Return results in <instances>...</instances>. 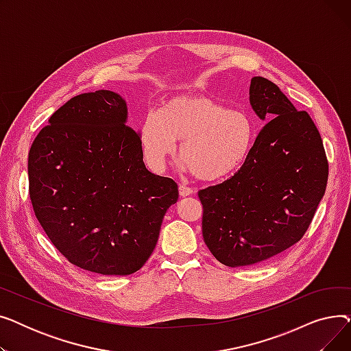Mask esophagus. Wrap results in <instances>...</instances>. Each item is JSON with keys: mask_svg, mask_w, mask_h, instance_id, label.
<instances>
[{"mask_svg": "<svg viewBox=\"0 0 351 351\" xmlns=\"http://www.w3.org/2000/svg\"><path fill=\"white\" fill-rule=\"evenodd\" d=\"M193 192H195V191H193L192 188H188V186H185V185H180V186H179V195H180L182 197L191 196Z\"/></svg>", "mask_w": 351, "mask_h": 351, "instance_id": "1", "label": "esophagus"}]
</instances>
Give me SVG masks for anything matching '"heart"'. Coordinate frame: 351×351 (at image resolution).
Masks as SVG:
<instances>
[{"label": "heart", "instance_id": "1", "mask_svg": "<svg viewBox=\"0 0 351 351\" xmlns=\"http://www.w3.org/2000/svg\"><path fill=\"white\" fill-rule=\"evenodd\" d=\"M180 142L182 168L205 182L233 176L245 165L254 142V125L243 110L202 95H178L159 114H147L139 126L145 163L160 172Z\"/></svg>", "mask_w": 351, "mask_h": 351}]
</instances>
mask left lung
<instances>
[{
    "label": "left lung",
    "instance_id": "left-lung-1",
    "mask_svg": "<svg viewBox=\"0 0 351 351\" xmlns=\"http://www.w3.org/2000/svg\"><path fill=\"white\" fill-rule=\"evenodd\" d=\"M249 101L259 119L269 122L241 169L199 191L204 241L229 267L261 263L298 243L328 178L322 136L306 110L262 77L252 78Z\"/></svg>",
    "mask_w": 351,
    "mask_h": 351
}]
</instances>
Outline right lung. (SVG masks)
I'll return each instance as SVG.
<instances>
[{
	"label": "right lung",
	"instance_id": "obj_1",
	"mask_svg": "<svg viewBox=\"0 0 351 351\" xmlns=\"http://www.w3.org/2000/svg\"><path fill=\"white\" fill-rule=\"evenodd\" d=\"M126 121L117 92H86L55 110L28 154L31 204L49 241L72 265L105 276L145 265L179 197L171 178L145 168Z\"/></svg>",
	"mask_w": 351,
	"mask_h": 351
}]
</instances>
